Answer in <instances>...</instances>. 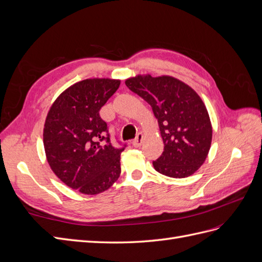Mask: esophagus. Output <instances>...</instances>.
<instances>
[{
    "label": "esophagus",
    "mask_w": 262,
    "mask_h": 262,
    "mask_svg": "<svg viewBox=\"0 0 262 262\" xmlns=\"http://www.w3.org/2000/svg\"><path fill=\"white\" fill-rule=\"evenodd\" d=\"M142 139H143V136H142V133H139L136 137V139L132 141V145L134 147H140L142 144Z\"/></svg>",
    "instance_id": "1"
}]
</instances>
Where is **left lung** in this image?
<instances>
[{
  "instance_id": "left-lung-1",
  "label": "left lung",
  "mask_w": 262,
  "mask_h": 262,
  "mask_svg": "<svg viewBox=\"0 0 262 262\" xmlns=\"http://www.w3.org/2000/svg\"><path fill=\"white\" fill-rule=\"evenodd\" d=\"M146 100L160 125L162 155L153 161L156 171L185 178L199 169L211 146L212 126L208 110L191 87L170 76H137L125 81Z\"/></svg>"
}]
</instances>
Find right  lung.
<instances>
[{
	"label": "right lung",
	"mask_w": 262,
	"mask_h": 262,
	"mask_svg": "<svg viewBox=\"0 0 262 262\" xmlns=\"http://www.w3.org/2000/svg\"><path fill=\"white\" fill-rule=\"evenodd\" d=\"M119 85L120 81L109 78L78 82L60 95L47 116V161L61 181L81 193L98 194L120 176V154L126 143L117 141L119 146H114L99 115Z\"/></svg>",
	"instance_id": "1"
}]
</instances>
